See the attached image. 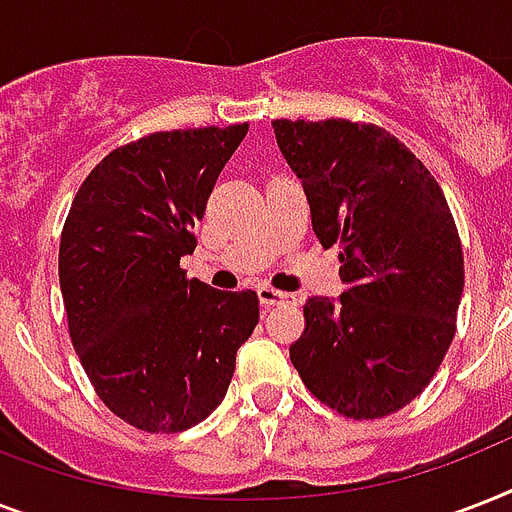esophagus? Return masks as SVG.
I'll use <instances>...</instances> for the list:
<instances>
[{
	"mask_svg": "<svg viewBox=\"0 0 512 512\" xmlns=\"http://www.w3.org/2000/svg\"><path fill=\"white\" fill-rule=\"evenodd\" d=\"M257 297H260V303L265 305V308H271V305H284L289 303L287 292H281V289H273L268 287V284H263V287H257Z\"/></svg>",
	"mask_w": 512,
	"mask_h": 512,
	"instance_id": "1",
	"label": "esophagus"
}]
</instances>
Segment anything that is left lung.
<instances>
[{"label": "left lung", "mask_w": 512, "mask_h": 512, "mask_svg": "<svg viewBox=\"0 0 512 512\" xmlns=\"http://www.w3.org/2000/svg\"><path fill=\"white\" fill-rule=\"evenodd\" d=\"M321 247H340L337 303L311 297L289 358L350 420H380L428 388L457 332L462 244L436 177L377 124L273 119Z\"/></svg>", "instance_id": "left-lung-1"}]
</instances>
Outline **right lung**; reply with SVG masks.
Listing matches in <instances>:
<instances>
[{
	"label": "right lung",
	"instance_id": "1",
	"mask_svg": "<svg viewBox=\"0 0 512 512\" xmlns=\"http://www.w3.org/2000/svg\"><path fill=\"white\" fill-rule=\"evenodd\" d=\"M247 130L151 132L95 164L71 201L58 255L68 335L100 401L132 428L204 420L257 327V292H220L180 268Z\"/></svg>",
	"mask_w": 512,
	"mask_h": 512
}]
</instances>
